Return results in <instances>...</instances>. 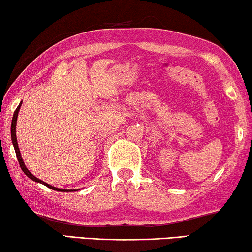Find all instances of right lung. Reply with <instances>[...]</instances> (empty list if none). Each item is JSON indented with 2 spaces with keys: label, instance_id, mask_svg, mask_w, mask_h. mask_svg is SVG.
Here are the masks:
<instances>
[{
  "label": "right lung",
  "instance_id": "1",
  "mask_svg": "<svg viewBox=\"0 0 252 252\" xmlns=\"http://www.w3.org/2000/svg\"><path fill=\"white\" fill-rule=\"evenodd\" d=\"M22 102H20V105L18 106V108L15 109L14 111V115H13V118H12V124H11V138H12V143H13V146H14V150H15V154H16V158H18L19 160V164L20 166H21V170L24 172V174H26L29 179H31L32 181H34V182H38L45 185V187L51 189H55V191H59V192H65V191H70V189H58L52 187V185L48 184L43 182V181L39 180L38 177H35L33 174H31V172L28 170L26 167V165H24V162L22 159V156L21 153H20V150H19V145H18V139H16V134H15V129H16V119H18V115H19V110H20V107H21Z\"/></svg>",
  "mask_w": 252,
  "mask_h": 252
}]
</instances>
